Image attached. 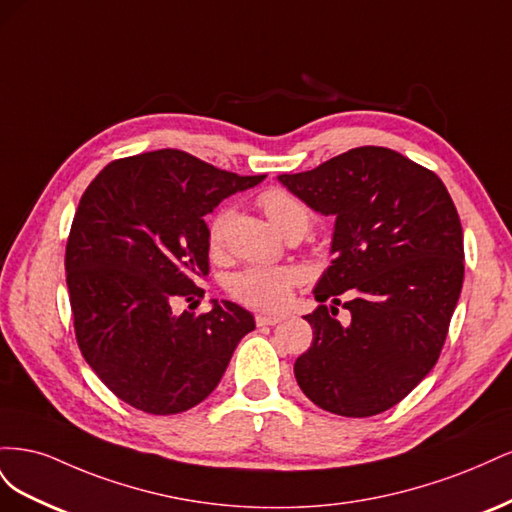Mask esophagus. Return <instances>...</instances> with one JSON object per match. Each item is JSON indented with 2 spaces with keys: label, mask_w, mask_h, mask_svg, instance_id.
I'll use <instances>...</instances> for the list:
<instances>
[{
  "label": "esophagus",
  "mask_w": 512,
  "mask_h": 512,
  "mask_svg": "<svg viewBox=\"0 0 512 512\" xmlns=\"http://www.w3.org/2000/svg\"><path fill=\"white\" fill-rule=\"evenodd\" d=\"M280 320H282V316H267V314H258L256 316L258 327H273V324H277Z\"/></svg>",
  "instance_id": "esophagus-1"
}]
</instances>
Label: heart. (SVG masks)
Masks as SVG:
<instances>
[{"instance_id":"1","label":"heart","mask_w":512,"mask_h":512,"mask_svg":"<svg viewBox=\"0 0 512 512\" xmlns=\"http://www.w3.org/2000/svg\"><path fill=\"white\" fill-rule=\"evenodd\" d=\"M258 205L282 235L292 228L307 230L309 226V209L288 190L269 188L258 196ZM230 215V207H222L209 222L207 237L213 250L224 241ZM294 282H297V273L290 269H245L230 277L228 292L247 307L275 312L288 303Z\"/></svg>"}]
</instances>
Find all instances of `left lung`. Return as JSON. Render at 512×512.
<instances>
[{"label":"left lung","mask_w":512,"mask_h":512,"mask_svg":"<svg viewBox=\"0 0 512 512\" xmlns=\"http://www.w3.org/2000/svg\"><path fill=\"white\" fill-rule=\"evenodd\" d=\"M335 218L331 267L316 301L350 292V324L318 305L314 342L294 363L301 391L339 416L399 404L436 365L463 284V230L436 173L386 147H356L314 170L277 177Z\"/></svg>","instance_id":"left-lung-1"}]
</instances>
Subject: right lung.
Listing matches in <instances>:
<instances>
[{"label": "right lung", "instance_id": "add662e5", "mask_svg": "<svg viewBox=\"0 0 512 512\" xmlns=\"http://www.w3.org/2000/svg\"><path fill=\"white\" fill-rule=\"evenodd\" d=\"M267 175L239 177L177 149L115 160L89 183L66 245L76 342L121 401L179 414L207 399L254 316L232 301L175 314L203 297L209 275L205 215Z\"/></svg>", "mask_w": 512, "mask_h": 512}]
</instances>
